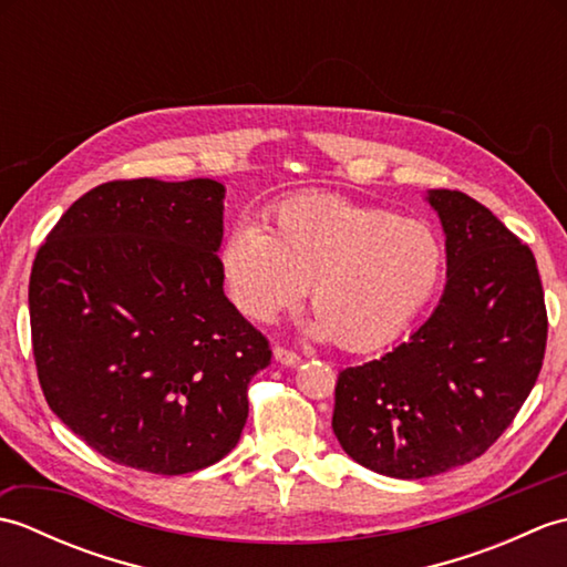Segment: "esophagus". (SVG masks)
I'll list each match as a JSON object with an SVG mask.
<instances>
[{
	"mask_svg": "<svg viewBox=\"0 0 567 567\" xmlns=\"http://www.w3.org/2000/svg\"><path fill=\"white\" fill-rule=\"evenodd\" d=\"M272 353H275L277 363L285 365V368H295V365H299V360H302L295 351H287V348H282V346H275Z\"/></svg>",
	"mask_w": 567,
	"mask_h": 567,
	"instance_id": "esophagus-1",
	"label": "esophagus"
}]
</instances>
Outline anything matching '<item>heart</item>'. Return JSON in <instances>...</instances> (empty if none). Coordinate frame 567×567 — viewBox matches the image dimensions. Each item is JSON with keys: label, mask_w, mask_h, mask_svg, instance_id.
I'll return each instance as SVG.
<instances>
[{"label": "heart", "mask_w": 567, "mask_h": 567, "mask_svg": "<svg viewBox=\"0 0 567 567\" xmlns=\"http://www.w3.org/2000/svg\"><path fill=\"white\" fill-rule=\"evenodd\" d=\"M234 307L270 323L307 295L311 339L346 351H378L414 327L436 297L445 248L424 221L402 219L341 195H299L277 204L268 231L234 228L219 248Z\"/></svg>", "instance_id": "b5f03b06"}]
</instances>
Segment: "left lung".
Masks as SVG:
<instances>
[{"mask_svg": "<svg viewBox=\"0 0 567 567\" xmlns=\"http://www.w3.org/2000/svg\"><path fill=\"white\" fill-rule=\"evenodd\" d=\"M445 234L439 307L390 353L346 368L333 433L380 475L419 480L483 455L534 390L548 317L536 258L457 189H429Z\"/></svg>", "mask_w": 567, "mask_h": 567, "instance_id": "left-lung-1", "label": "left lung"}]
</instances>
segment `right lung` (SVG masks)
<instances>
[{"label": "right lung", "instance_id": "right-lung-1", "mask_svg": "<svg viewBox=\"0 0 567 567\" xmlns=\"http://www.w3.org/2000/svg\"><path fill=\"white\" fill-rule=\"evenodd\" d=\"M216 179H114L35 252L31 341L48 406L118 465L195 473L234 449L270 346L224 295Z\"/></svg>", "mask_w": 567, "mask_h": 567}]
</instances>
